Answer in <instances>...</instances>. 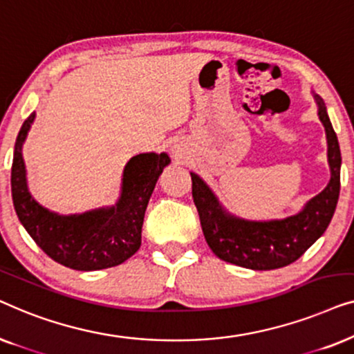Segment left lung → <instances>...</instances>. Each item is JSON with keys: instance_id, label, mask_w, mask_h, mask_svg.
Listing matches in <instances>:
<instances>
[{"instance_id": "8db88e82", "label": "left lung", "mask_w": 354, "mask_h": 354, "mask_svg": "<svg viewBox=\"0 0 354 354\" xmlns=\"http://www.w3.org/2000/svg\"><path fill=\"white\" fill-rule=\"evenodd\" d=\"M314 100L327 135L330 180L298 214L274 221L240 219L222 207L200 176L190 172L192 195L200 214L203 234L219 259L253 270L279 269L295 263L327 230L340 195L342 154L326 103L316 93Z\"/></svg>"}]
</instances>
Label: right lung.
Listing matches in <instances>:
<instances>
[{
	"label": "right lung",
	"mask_w": 354,
	"mask_h": 354,
	"mask_svg": "<svg viewBox=\"0 0 354 354\" xmlns=\"http://www.w3.org/2000/svg\"><path fill=\"white\" fill-rule=\"evenodd\" d=\"M32 113L14 145L11 192L16 214L33 241L53 261L75 270H98L122 264L142 245V227L149 196L162 169L171 162L166 153H142L125 164L120 196L114 206L59 216L33 200L27 187L22 145Z\"/></svg>",
	"instance_id": "1"
}]
</instances>
